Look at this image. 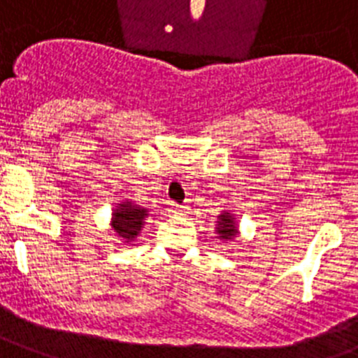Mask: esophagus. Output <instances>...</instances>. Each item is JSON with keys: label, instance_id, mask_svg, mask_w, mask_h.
<instances>
[{"label": "esophagus", "instance_id": "obj_1", "mask_svg": "<svg viewBox=\"0 0 358 358\" xmlns=\"http://www.w3.org/2000/svg\"><path fill=\"white\" fill-rule=\"evenodd\" d=\"M189 209H191V207H189L187 203H182V206L176 203V206H174V213H176V215H187Z\"/></svg>", "mask_w": 358, "mask_h": 358}]
</instances>
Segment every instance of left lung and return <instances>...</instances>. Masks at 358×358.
<instances>
[{
    "label": "left lung",
    "instance_id": "left-lung-1",
    "mask_svg": "<svg viewBox=\"0 0 358 358\" xmlns=\"http://www.w3.org/2000/svg\"><path fill=\"white\" fill-rule=\"evenodd\" d=\"M216 233L220 235L222 240H231L236 235V224H235V216L231 213L224 211L220 216H218V227H216Z\"/></svg>",
    "mask_w": 358,
    "mask_h": 358
}]
</instances>
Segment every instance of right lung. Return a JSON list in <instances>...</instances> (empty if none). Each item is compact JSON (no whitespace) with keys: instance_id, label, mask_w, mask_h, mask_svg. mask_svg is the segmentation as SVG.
<instances>
[{"instance_id":"right-lung-1","label":"right lung","mask_w":358,"mask_h":358,"mask_svg":"<svg viewBox=\"0 0 358 358\" xmlns=\"http://www.w3.org/2000/svg\"><path fill=\"white\" fill-rule=\"evenodd\" d=\"M147 215H149L147 209L134 206L133 202L125 200V202L118 203V209H114L110 225L116 231V235L122 236V240L133 242L138 236V233L142 231L143 220L147 218Z\"/></svg>"}]
</instances>
